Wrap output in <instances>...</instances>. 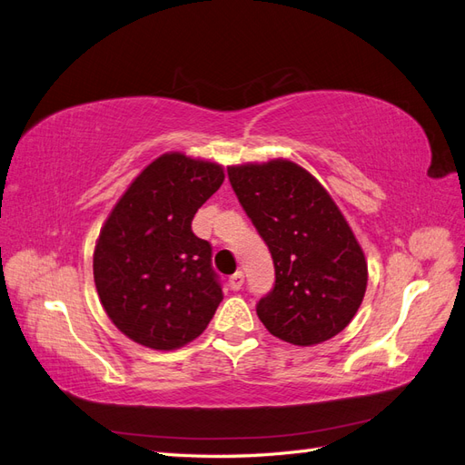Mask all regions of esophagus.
Segmentation results:
<instances>
[{"label":"esophagus","instance_id":"1","mask_svg":"<svg viewBox=\"0 0 465 465\" xmlns=\"http://www.w3.org/2000/svg\"><path fill=\"white\" fill-rule=\"evenodd\" d=\"M229 285H231L232 291H241L242 285H244V273H242V272H236V273L231 277Z\"/></svg>","mask_w":465,"mask_h":465}]
</instances>
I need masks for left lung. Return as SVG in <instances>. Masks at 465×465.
<instances>
[{
  "label": "left lung",
  "mask_w": 465,
  "mask_h": 465,
  "mask_svg": "<svg viewBox=\"0 0 465 465\" xmlns=\"http://www.w3.org/2000/svg\"><path fill=\"white\" fill-rule=\"evenodd\" d=\"M238 202L272 252L275 285L256 312L272 335L316 345L349 326L367 291L357 238L320 182L275 159L229 166Z\"/></svg>",
  "instance_id": "1"
}]
</instances>
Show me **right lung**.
Returning a JSON list of instances; mask_svg holds the SVG:
<instances>
[{
  "label": "right lung",
  "mask_w": 465,
  "mask_h": 465,
  "mask_svg": "<svg viewBox=\"0 0 465 465\" xmlns=\"http://www.w3.org/2000/svg\"><path fill=\"white\" fill-rule=\"evenodd\" d=\"M223 180L217 163L164 153L108 215L94 246V285L108 318L135 343L173 351L213 318L223 289L192 219Z\"/></svg>",
  "instance_id": "add662e5"
}]
</instances>
